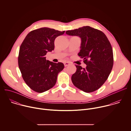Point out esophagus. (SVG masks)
<instances>
[{
	"label": "esophagus",
	"instance_id": "esophagus-1",
	"mask_svg": "<svg viewBox=\"0 0 131 131\" xmlns=\"http://www.w3.org/2000/svg\"><path fill=\"white\" fill-rule=\"evenodd\" d=\"M70 64V63L69 62H66L64 63V66L65 67H66L67 66H69Z\"/></svg>",
	"mask_w": 131,
	"mask_h": 131
}]
</instances>
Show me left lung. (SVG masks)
I'll return each instance as SVG.
<instances>
[{"mask_svg": "<svg viewBox=\"0 0 131 131\" xmlns=\"http://www.w3.org/2000/svg\"><path fill=\"white\" fill-rule=\"evenodd\" d=\"M66 34L81 38L78 55L86 65L85 68L76 65L72 82L86 93L96 91L107 80L113 67V51L109 40L103 32L89 26L67 30Z\"/></svg>", "mask_w": 131, "mask_h": 131, "instance_id": "1", "label": "left lung"}]
</instances>
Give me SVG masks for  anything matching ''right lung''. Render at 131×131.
Returning a JSON list of instances; mask_svg holds the SVG:
<instances>
[{"label":"right lung","mask_w":131,"mask_h":131,"mask_svg":"<svg viewBox=\"0 0 131 131\" xmlns=\"http://www.w3.org/2000/svg\"><path fill=\"white\" fill-rule=\"evenodd\" d=\"M61 31L43 27L30 31L22 43L18 64L26 84L34 91L42 93L53 88L59 73L64 68L61 62L46 60V55L54 49V40L63 35Z\"/></svg>","instance_id":"right-lung-1"}]
</instances>
